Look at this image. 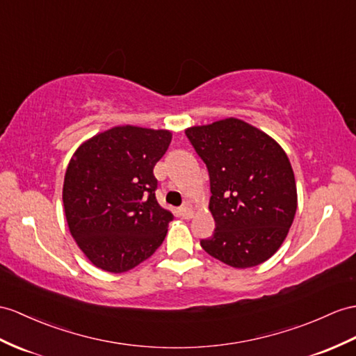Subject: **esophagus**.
<instances>
[{
	"label": "esophagus",
	"instance_id": "1",
	"mask_svg": "<svg viewBox=\"0 0 356 356\" xmlns=\"http://www.w3.org/2000/svg\"><path fill=\"white\" fill-rule=\"evenodd\" d=\"M179 214H181V218H183V219H192L193 210H192V208H190V207L184 205V207L179 208Z\"/></svg>",
	"mask_w": 356,
	"mask_h": 356
}]
</instances>
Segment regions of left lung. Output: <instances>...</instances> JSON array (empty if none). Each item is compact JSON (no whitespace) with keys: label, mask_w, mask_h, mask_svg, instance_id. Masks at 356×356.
<instances>
[{"label":"left lung","mask_w":356,"mask_h":356,"mask_svg":"<svg viewBox=\"0 0 356 356\" xmlns=\"http://www.w3.org/2000/svg\"><path fill=\"white\" fill-rule=\"evenodd\" d=\"M186 136L210 175L216 228L201 240L207 254L231 267L264 263L280 249L298 208L287 154L240 119L192 127Z\"/></svg>","instance_id":"8db88e82"}]
</instances>
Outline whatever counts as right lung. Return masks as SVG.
Returning <instances> with one entry per match:
<instances>
[{
	"label": "right lung",
	"mask_w": 356,
	"mask_h": 356,
	"mask_svg": "<svg viewBox=\"0 0 356 356\" xmlns=\"http://www.w3.org/2000/svg\"><path fill=\"white\" fill-rule=\"evenodd\" d=\"M170 140L166 129L115 127L83 143L69 161L63 184L69 231L102 270H131L166 237L173 214L155 197L154 166Z\"/></svg>",
	"instance_id": "obj_1"
}]
</instances>
